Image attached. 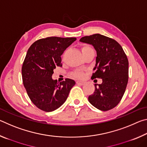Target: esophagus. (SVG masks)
<instances>
[{
	"instance_id": "esophagus-1",
	"label": "esophagus",
	"mask_w": 147,
	"mask_h": 147,
	"mask_svg": "<svg viewBox=\"0 0 147 147\" xmlns=\"http://www.w3.org/2000/svg\"><path fill=\"white\" fill-rule=\"evenodd\" d=\"M76 83L77 84H78V85H83V84H84V82L83 81H80V80H77L76 82Z\"/></svg>"
}]
</instances>
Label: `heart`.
Instances as JSON below:
<instances>
[{"mask_svg": "<svg viewBox=\"0 0 147 147\" xmlns=\"http://www.w3.org/2000/svg\"><path fill=\"white\" fill-rule=\"evenodd\" d=\"M92 49L90 47L89 45H83L82 47H81V51H82V53L84 54V53H86L87 51H89V50H91ZM72 75L73 76L76 77L77 78H83V76H84V73L81 70H77L75 71L74 72H73V74H72Z\"/></svg>", "mask_w": 147, "mask_h": 147, "instance_id": "obj_1", "label": "heart"}]
</instances>
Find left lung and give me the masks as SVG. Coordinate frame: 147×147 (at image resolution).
<instances>
[{
    "instance_id": "8db88e82",
    "label": "left lung",
    "mask_w": 147,
    "mask_h": 147,
    "mask_svg": "<svg viewBox=\"0 0 147 147\" xmlns=\"http://www.w3.org/2000/svg\"><path fill=\"white\" fill-rule=\"evenodd\" d=\"M80 41L91 44L95 49L97 56L91 78L102 79L101 84L94 85L89 102L102 111L113 109L123 98L128 84L127 56L117 41L103 35L84 36Z\"/></svg>"
}]
</instances>
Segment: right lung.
I'll list each match as a JSON object with an SVG mask.
<instances>
[{
  "label": "right lung",
  "instance_id": "right-lung-1",
  "mask_svg": "<svg viewBox=\"0 0 147 147\" xmlns=\"http://www.w3.org/2000/svg\"><path fill=\"white\" fill-rule=\"evenodd\" d=\"M76 38L49 37L35 41L30 47L22 66V78L30 99L46 112L56 110L68 97L74 86L73 80L60 83L52 76L56 67H61V54Z\"/></svg>",
  "mask_w": 147,
  "mask_h": 147
}]
</instances>
